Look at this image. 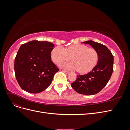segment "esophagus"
I'll use <instances>...</instances> for the list:
<instances>
[{
	"instance_id": "34e87169",
	"label": "esophagus",
	"mask_w": 130,
	"mask_h": 130,
	"mask_svg": "<svg viewBox=\"0 0 130 130\" xmlns=\"http://www.w3.org/2000/svg\"><path fill=\"white\" fill-rule=\"evenodd\" d=\"M62 71L63 72H64V73H66V74H68V73H69V71H68V70H62Z\"/></svg>"
}]
</instances>
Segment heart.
<instances>
[{
	"instance_id": "heart-1",
	"label": "heart",
	"mask_w": 130,
	"mask_h": 130,
	"mask_svg": "<svg viewBox=\"0 0 130 130\" xmlns=\"http://www.w3.org/2000/svg\"><path fill=\"white\" fill-rule=\"evenodd\" d=\"M53 61L59 64L71 58L72 62L65 63L64 68L77 70L84 73L92 70L97 64L99 55L95 49L84 45H73L66 49L60 46L55 48L51 53Z\"/></svg>"
}]
</instances>
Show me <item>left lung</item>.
<instances>
[{
  "label": "left lung",
  "instance_id": "left-lung-1",
  "mask_svg": "<svg viewBox=\"0 0 130 130\" xmlns=\"http://www.w3.org/2000/svg\"><path fill=\"white\" fill-rule=\"evenodd\" d=\"M96 50L99 59L96 66L87 74L77 75L76 80L71 84L78 93L92 95L99 93L107 84L113 70V56L105 45L93 41L84 42Z\"/></svg>",
  "mask_w": 130,
  "mask_h": 130
}]
</instances>
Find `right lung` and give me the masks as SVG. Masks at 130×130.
Masks as SVG:
<instances>
[{
    "label": "right lung",
    "instance_id": "add662e5",
    "mask_svg": "<svg viewBox=\"0 0 130 130\" xmlns=\"http://www.w3.org/2000/svg\"><path fill=\"white\" fill-rule=\"evenodd\" d=\"M54 45L46 41H31L22 44L14 60V73L22 89L38 93L49 87L59 69L52 61Z\"/></svg>",
    "mask_w": 130,
    "mask_h": 130
}]
</instances>
